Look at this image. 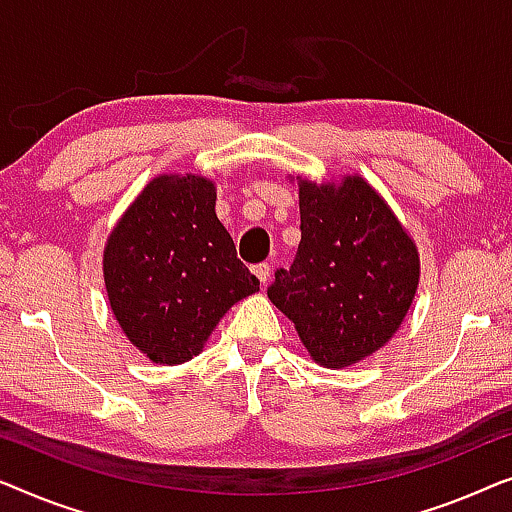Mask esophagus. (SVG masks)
I'll return each instance as SVG.
<instances>
[{
	"label": "esophagus",
	"instance_id": "34e87169",
	"mask_svg": "<svg viewBox=\"0 0 512 512\" xmlns=\"http://www.w3.org/2000/svg\"><path fill=\"white\" fill-rule=\"evenodd\" d=\"M253 273L259 278V283L266 285V283H269V276H271V266L266 264V262L255 264V266H253Z\"/></svg>",
	"mask_w": 512,
	"mask_h": 512
}]
</instances>
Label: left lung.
<instances>
[{
  "label": "left lung",
  "instance_id": "1",
  "mask_svg": "<svg viewBox=\"0 0 512 512\" xmlns=\"http://www.w3.org/2000/svg\"><path fill=\"white\" fill-rule=\"evenodd\" d=\"M297 185L301 243L266 294L294 322L315 364L343 369L397 334L420 283V255L359 174L331 183L297 176Z\"/></svg>",
  "mask_w": 512,
  "mask_h": 512
}]
</instances>
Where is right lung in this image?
<instances>
[{"mask_svg":"<svg viewBox=\"0 0 512 512\" xmlns=\"http://www.w3.org/2000/svg\"><path fill=\"white\" fill-rule=\"evenodd\" d=\"M215 183L160 174L120 215L104 246V285L122 334L153 364L197 357L259 280L215 215Z\"/></svg>","mask_w":512,"mask_h":512,"instance_id":"1","label":"right lung"}]
</instances>
